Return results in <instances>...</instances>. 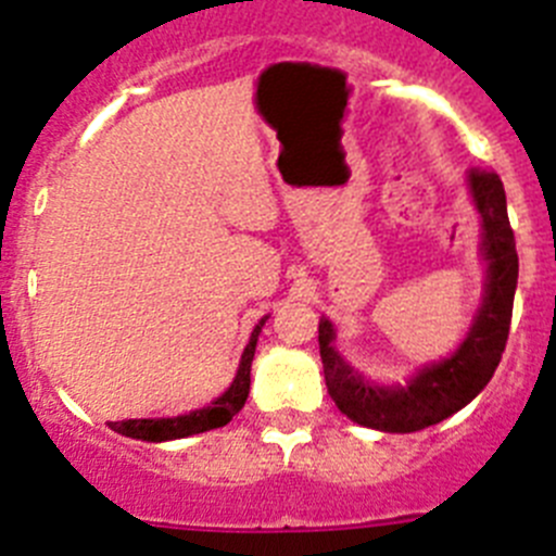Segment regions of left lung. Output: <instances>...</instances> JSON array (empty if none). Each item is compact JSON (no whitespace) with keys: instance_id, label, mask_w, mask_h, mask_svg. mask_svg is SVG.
Instances as JSON below:
<instances>
[{"instance_id":"1","label":"left lung","mask_w":556,"mask_h":556,"mask_svg":"<svg viewBox=\"0 0 556 556\" xmlns=\"http://www.w3.org/2000/svg\"><path fill=\"white\" fill-rule=\"evenodd\" d=\"M469 191L482 216V254L489 261V282L469 334L450 359L422 367L403 387H378L342 362L331 345L334 326L320 318L318 345L326 389L337 408L365 428L414 433L442 422L475 401L500 365L510 334L513 295L518 282L516 236L507 219L505 186L500 175L489 169H471Z\"/></svg>"}]
</instances>
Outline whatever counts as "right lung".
Listing matches in <instances>:
<instances>
[{
  "label": "right lung",
  "mask_w": 556,
  "mask_h": 556,
  "mask_svg": "<svg viewBox=\"0 0 556 556\" xmlns=\"http://www.w3.org/2000/svg\"><path fill=\"white\" fill-rule=\"evenodd\" d=\"M261 320L254 326L252 337H249V345L243 349L241 365H238L236 381L230 383L225 395L216 397L211 406L197 408V412L180 414V417H161V419H126V422H109V428L117 430L123 435H131V439H142V442H173V439H186V435L205 433V430L222 428V425L230 422L238 412L243 408L249 397V376H252V359H254V345H257V334H261L263 324Z\"/></svg>",
  "instance_id": "1"
}]
</instances>
